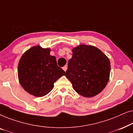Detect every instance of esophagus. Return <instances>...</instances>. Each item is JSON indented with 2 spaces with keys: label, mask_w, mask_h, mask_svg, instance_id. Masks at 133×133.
I'll return each instance as SVG.
<instances>
[{
  "label": "esophagus",
  "mask_w": 133,
  "mask_h": 133,
  "mask_svg": "<svg viewBox=\"0 0 133 133\" xmlns=\"http://www.w3.org/2000/svg\"><path fill=\"white\" fill-rule=\"evenodd\" d=\"M63 70L65 71H66L67 70V66H64L63 67Z\"/></svg>",
  "instance_id": "34e87169"
}]
</instances>
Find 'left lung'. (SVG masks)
Returning <instances> with one entry per match:
<instances>
[{
  "mask_svg": "<svg viewBox=\"0 0 133 133\" xmlns=\"http://www.w3.org/2000/svg\"><path fill=\"white\" fill-rule=\"evenodd\" d=\"M66 77L74 90L85 97L99 94L108 83L111 71L108 57L97 47L80 45L72 48Z\"/></svg>",
  "mask_w": 133,
  "mask_h": 133,
  "instance_id": "8db88e82",
  "label": "left lung"
}]
</instances>
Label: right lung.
I'll return each mask as SVG.
<instances>
[{"label":"right lung","mask_w":133,"mask_h":133,"mask_svg":"<svg viewBox=\"0 0 133 133\" xmlns=\"http://www.w3.org/2000/svg\"><path fill=\"white\" fill-rule=\"evenodd\" d=\"M50 48L39 45L28 49L21 56L18 64V79L22 88L35 97L48 94L56 81L65 75L58 66L55 56L50 55Z\"/></svg>","instance_id":"obj_1"}]
</instances>
